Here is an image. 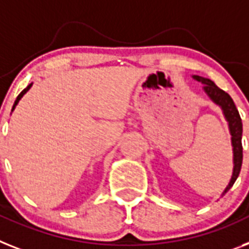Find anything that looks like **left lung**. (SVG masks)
<instances>
[{
    "label": "left lung",
    "mask_w": 249,
    "mask_h": 249,
    "mask_svg": "<svg viewBox=\"0 0 249 249\" xmlns=\"http://www.w3.org/2000/svg\"><path fill=\"white\" fill-rule=\"evenodd\" d=\"M197 81H201L205 84L203 90L206 91V94L210 96L213 102L219 104L223 108L224 114L227 117L228 122H229V128H231V143H233V151H234V169L231 179L228 184V187L224 191V195L227 194L228 191L233 187L234 182L237 180L238 176L240 173V168H242V161H243V146H242V132H243V126H242V118L239 116L237 107L234 104L231 96L221 90L220 88H217L215 84L209 79H203L200 76H194Z\"/></svg>",
    "instance_id": "1"
}]
</instances>
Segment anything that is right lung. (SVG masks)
Listing matches in <instances>:
<instances>
[{"instance_id":"right-lung-1","label":"right lung","mask_w":249,"mask_h":249,"mask_svg":"<svg viewBox=\"0 0 249 249\" xmlns=\"http://www.w3.org/2000/svg\"><path fill=\"white\" fill-rule=\"evenodd\" d=\"M32 85H33V84H30V85H28V86H26V88H25V89L22 90V91L20 92V94H18V98H16V100H15V103H14V106H12V110L15 109V107H16V104H18V100L21 99V96L24 95V94H25V92L28 91V90L30 89V88H32Z\"/></svg>"}]
</instances>
